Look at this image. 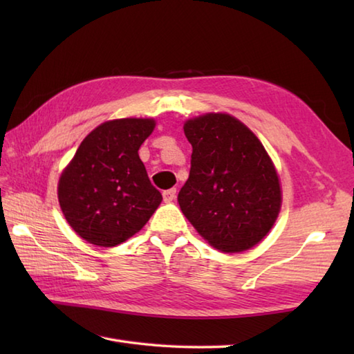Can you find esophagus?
Segmentation results:
<instances>
[{"mask_svg": "<svg viewBox=\"0 0 354 354\" xmlns=\"http://www.w3.org/2000/svg\"><path fill=\"white\" fill-rule=\"evenodd\" d=\"M162 198L165 202H171L173 199L176 198V189H169L162 192Z\"/></svg>", "mask_w": 354, "mask_h": 354, "instance_id": "34e87169", "label": "esophagus"}]
</instances>
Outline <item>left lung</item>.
<instances>
[{
  "mask_svg": "<svg viewBox=\"0 0 354 354\" xmlns=\"http://www.w3.org/2000/svg\"><path fill=\"white\" fill-rule=\"evenodd\" d=\"M192 167L178 202L199 234L222 252H242L272 228L281 207L274 164L259 138L228 114L184 124Z\"/></svg>",
  "mask_w": 354,
  "mask_h": 354,
  "instance_id": "1",
  "label": "left lung"
}]
</instances>
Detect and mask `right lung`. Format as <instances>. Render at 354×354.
Segmentation results:
<instances>
[{
	"label": "right lung",
	"instance_id": "obj_1",
	"mask_svg": "<svg viewBox=\"0 0 354 354\" xmlns=\"http://www.w3.org/2000/svg\"><path fill=\"white\" fill-rule=\"evenodd\" d=\"M152 118L100 124L80 142L59 179L66 222L86 242L112 248L138 232L161 204L138 149L152 133Z\"/></svg>",
	"mask_w": 354,
	"mask_h": 354
}]
</instances>
